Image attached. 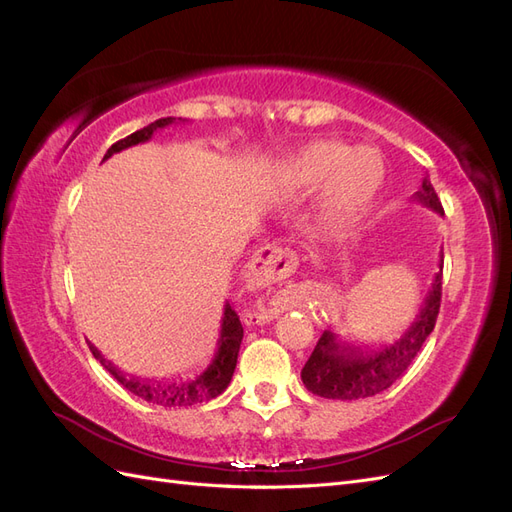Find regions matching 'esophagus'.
<instances>
[{"mask_svg":"<svg viewBox=\"0 0 512 512\" xmlns=\"http://www.w3.org/2000/svg\"><path fill=\"white\" fill-rule=\"evenodd\" d=\"M294 269H297V256H294L290 250H284L280 245H265L254 254L252 262H250V271L258 280L265 282H277L284 280V277L292 275ZM256 322H265L273 318L271 314H254Z\"/></svg>","mask_w":512,"mask_h":512,"instance_id":"esophagus-1","label":"esophagus"}]
</instances>
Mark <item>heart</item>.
<instances>
[{"label":"heart","instance_id":"1","mask_svg":"<svg viewBox=\"0 0 512 512\" xmlns=\"http://www.w3.org/2000/svg\"><path fill=\"white\" fill-rule=\"evenodd\" d=\"M275 181L286 194L320 188L318 220L324 228L344 230L365 218L386 181V162L376 149L339 141H312L286 156Z\"/></svg>","mask_w":512,"mask_h":512}]
</instances>
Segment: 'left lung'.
<instances>
[{"label": "left lung", "instance_id": "8db88e82", "mask_svg": "<svg viewBox=\"0 0 512 512\" xmlns=\"http://www.w3.org/2000/svg\"><path fill=\"white\" fill-rule=\"evenodd\" d=\"M414 198L431 211L444 215L440 198L427 177L423 179L421 190L414 192ZM442 265L444 260L440 256V271L436 273V280H433L414 322L391 346L363 350L361 346L342 342L331 331H324L312 356L301 369L305 389L324 399L352 401L378 395L404 376V371L436 327L442 301Z\"/></svg>", "mask_w": 512, "mask_h": 512}]
</instances>
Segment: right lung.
Masks as SVG:
<instances>
[{"label": "right lung", "mask_w": 512, "mask_h": 512, "mask_svg": "<svg viewBox=\"0 0 512 512\" xmlns=\"http://www.w3.org/2000/svg\"><path fill=\"white\" fill-rule=\"evenodd\" d=\"M175 121H177L175 117H164V119L149 123V126L143 130H136L134 134L121 138V141H117L111 149L106 151L104 160L111 158L113 153H119L121 149H128L138 143H147L153 136V132L160 128H166L168 123H175ZM179 121H181V117H179ZM241 339H243L241 320H239L235 309L230 307V303H226L224 318H222V331H220V339H218V352H215L213 361L209 363V367L203 371V374H198L196 378L183 380V382H175V380L164 382V380H156V378H138V376L123 374L121 369H117L113 363H108L104 359L98 348H94L91 344H89V348H91V352H94L96 359L108 369V374H111L123 386V389H128L136 397L149 401V404L175 408V406L203 404V401L215 399L226 391V386L232 380V374H235Z\"/></svg>", "instance_id": "obj_1"}]
</instances>
